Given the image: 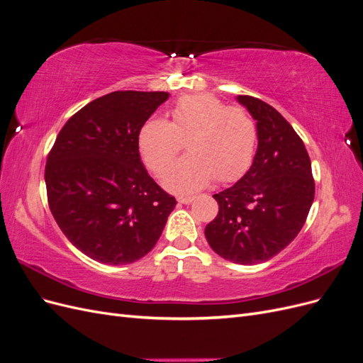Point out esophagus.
<instances>
[{
    "label": "esophagus",
    "instance_id": "34e87169",
    "mask_svg": "<svg viewBox=\"0 0 363 363\" xmlns=\"http://www.w3.org/2000/svg\"><path fill=\"white\" fill-rule=\"evenodd\" d=\"M194 199L195 196H179V203H182V204H189V203H192L194 201Z\"/></svg>",
    "mask_w": 363,
    "mask_h": 363
}]
</instances>
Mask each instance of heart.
I'll return each instance as SVG.
<instances>
[{"mask_svg": "<svg viewBox=\"0 0 363 363\" xmlns=\"http://www.w3.org/2000/svg\"><path fill=\"white\" fill-rule=\"evenodd\" d=\"M183 140L189 155L175 160L163 175V184L179 194L199 191L213 177L219 183L242 177L255 159L257 127L244 107L195 94L177 100L169 123L150 118L138 135L140 156L155 174L179 155Z\"/></svg>", "mask_w": 363, "mask_h": 363, "instance_id": "1", "label": "heart"}]
</instances>
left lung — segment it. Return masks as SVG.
<instances>
[{"label":"left lung","instance_id":"1","mask_svg":"<svg viewBox=\"0 0 363 363\" xmlns=\"http://www.w3.org/2000/svg\"><path fill=\"white\" fill-rule=\"evenodd\" d=\"M236 100L256 121L257 151L244 177L213 195L219 212L204 235L216 255L255 265L279 255L300 233L315 182L311 157L288 121L259 98Z\"/></svg>","mask_w":363,"mask_h":363}]
</instances>
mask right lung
Here are the masks:
<instances>
[{"mask_svg":"<svg viewBox=\"0 0 363 363\" xmlns=\"http://www.w3.org/2000/svg\"><path fill=\"white\" fill-rule=\"evenodd\" d=\"M168 92L116 91L86 104L50 151V211L69 242L106 265L144 257L159 240L175 199L140 162L142 124Z\"/></svg>","mask_w":363,"mask_h":363,"instance_id":"1","label":"right lung"}]
</instances>
